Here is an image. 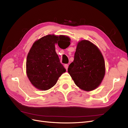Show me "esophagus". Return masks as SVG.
<instances>
[{"mask_svg":"<svg viewBox=\"0 0 128 128\" xmlns=\"http://www.w3.org/2000/svg\"><path fill=\"white\" fill-rule=\"evenodd\" d=\"M64 68L66 69V70H67V69H68V64H65L64 65Z\"/></svg>","mask_w":128,"mask_h":128,"instance_id":"34e87169","label":"esophagus"}]
</instances>
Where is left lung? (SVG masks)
<instances>
[{
    "label": "left lung",
    "mask_w": 128,
    "mask_h": 128,
    "mask_svg": "<svg viewBox=\"0 0 128 128\" xmlns=\"http://www.w3.org/2000/svg\"><path fill=\"white\" fill-rule=\"evenodd\" d=\"M68 72L82 90L90 91L98 88L105 74L104 61L99 49L88 40L79 42Z\"/></svg>",
    "instance_id": "obj_1"
}]
</instances>
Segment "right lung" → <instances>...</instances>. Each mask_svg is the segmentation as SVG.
Returning <instances> with one entry per match:
<instances>
[{"label": "right lung", "instance_id": "add662e5", "mask_svg": "<svg viewBox=\"0 0 128 128\" xmlns=\"http://www.w3.org/2000/svg\"><path fill=\"white\" fill-rule=\"evenodd\" d=\"M70 38L65 36L48 34L33 44L26 62V75L30 82L40 90H48L56 83L66 70L60 63L55 44L64 43L67 48Z\"/></svg>", "mask_w": 128, "mask_h": 128}]
</instances>
